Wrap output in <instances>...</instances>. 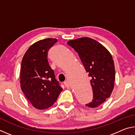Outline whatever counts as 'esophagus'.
<instances>
[{
    "instance_id": "esophagus-1",
    "label": "esophagus",
    "mask_w": 135,
    "mask_h": 135,
    "mask_svg": "<svg viewBox=\"0 0 135 135\" xmlns=\"http://www.w3.org/2000/svg\"><path fill=\"white\" fill-rule=\"evenodd\" d=\"M64 85H65L66 87H67V88H68V87H70V83H69V82H68V81H65L64 82Z\"/></svg>"
}]
</instances>
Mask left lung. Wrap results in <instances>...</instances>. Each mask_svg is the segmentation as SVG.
<instances>
[{
  "instance_id": "obj_1",
  "label": "left lung",
  "mask_w": 135,
  "mask_h": 135,
  "mask_svg": "<svg viewBox=\"0 0 135 135\" xmlns=\"http://www.w3.org/2000/svg\"><path fill=\"white\" fill-rule=\"evenodd\" d=\"M67 44L78 53L91 77L93 98L86 105L90 108L99 107L110 97L114 89L115 73L112 55L103 45L89 37L70 40Z\"/></svg>"
}]
</instances>
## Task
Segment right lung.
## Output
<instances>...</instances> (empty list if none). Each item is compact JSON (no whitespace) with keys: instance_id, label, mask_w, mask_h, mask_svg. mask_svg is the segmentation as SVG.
Masks as SVG:
<instances>
[{"instance_id":"right-lung-1","label":"right lung","mask_w":135,"mask_h":135,"mask_svg":"<svg viewBox=\"0 0 135 135\" xmlns=\"http://www.w3.org/2000/svg\"><path fill=\"white\" fill-rule=\"evenodd\" d=\"M56 42V38H51L37 41L30 46L22 59L21 90L32 105L38 109L51 107L62 90L47 61V52Z\"/></svg>"}]
</instances>
